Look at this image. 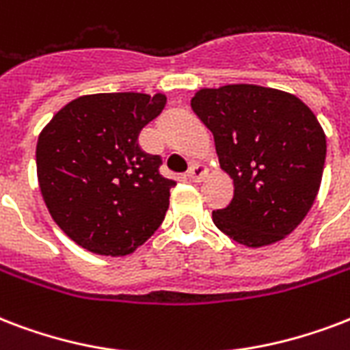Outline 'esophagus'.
I'll return each mask as SVG.
<instances>
[{
	"label": "esophagus",
	"instance_id": "1",
	"mask_svg": "<svg viewBox=\"0 0 350 350\" xmlns=\"http://www.w3.org/2000/svg\"><path fill=\"white\" fill-rule=\"evenodd\" d=\"M205 174H207V169H205L202 163H198V161H194V163L189 167V170H187V178L191 181H196V183L204 180Z\"/></svg>",
	"mask_w": 350,
	"mask_h": 350
}]
</instances>
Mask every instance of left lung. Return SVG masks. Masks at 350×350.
<instances>
[{
	"label": "left lung",
	"mask_w": 350,
	"mask_h": 350,
	"mask_svg": "<svg viewBox=\"0 0 350 350\" xmlns=\"http://www.w3.org/2000/svg\"><path fill=\"white\" fill-rule=\"evenodd\" d=\"M193 111L215 135L233 200L213 211L229 239L260 247L297 228L317 196L327 139L303 100L273 88L229 84L200 90Z\"/></svg>",
	"instance_id": "obj_1"
}]
</instances>
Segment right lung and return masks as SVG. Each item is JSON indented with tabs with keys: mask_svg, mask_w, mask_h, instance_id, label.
<instances>
[{
	"mask_svg": "<svg viewBox=\"0 0 350 350\" xmlns=\"http://www.w3.org/2000/svg\"><path fill=\"white\" fill-rule=\"evenodd\" d=\"M156 93H97L66 104L42 130L36 170L58 228L79 246L121 257L150 239L176 185L161 157L139 148L145 124L165 108Z\"/></svg>",
	"mask_w": 350,
	"mask_h": 350,
	"instance_id": "add662e5",
	"label": "right lung"
}]
</instances>
